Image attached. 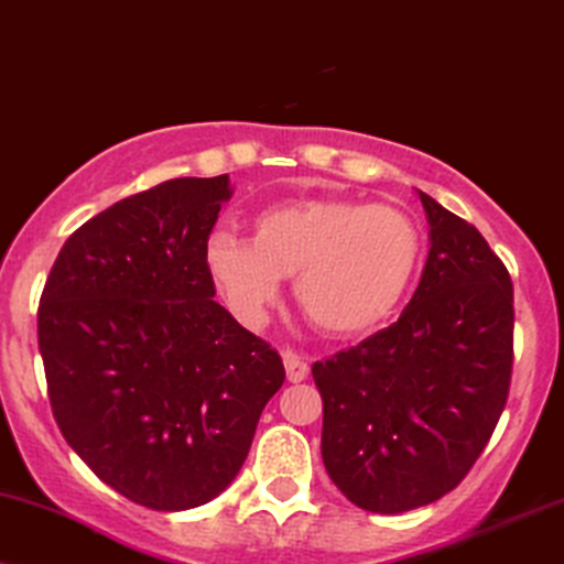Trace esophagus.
<instances>
[{
    "instance_id": "obj_1",
    "label": "esophagus",
    "mask_w": 564,
    "mask_h": 564,
    "mask_svg": "<svg viewBox=\"0 0 564 564\" xmlns=\"http://www.w3.org/2000/svg\"><path fill=\"white\" fill-rule=\"evenodd\" d=\"M284 369H288L290 382H303L308 377V364L303 361L301 356H295L293 350H288V354H284Z\"/></svg>"
}]
</instances>
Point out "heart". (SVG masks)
<instances>
[{
  "label": "heart",
  "mask_w": 564,
  "mask_h": 564,
  "mask_svg": "<svg viewBox=\"0 0 564 564\" xmlns=\"http://www.w3.org/2000/svg\"><path fill=\"white\" fill-rule=\"evenodd\" d=\"M422 263V231L393 205L314 197L271 205L253 240L218 229L205 245L210 280L242 319H258L295 276L303 316L333 337L382 327L406 301Z\"/></svg>",
  "instance_id": "1"
}]
</instances>
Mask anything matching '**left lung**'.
Here are the masks:
<instances>
[{"label": "left lung", "instance_id": "8db88e82", "mask_svg": "<svg viewBox=\"0 0 564 564\" xmlns=\"http://www.w3.org/2000/svg\"><path fill=\"white\" fill-rule=\"evenodd\" d=\"M420 197L430 256L399 322L311 367L327 475L377 514L454 491L491 441L512 382L509 271L473 224Z\"/></svg>", "mask_w": 564, "mask_h": 564}]
</instances>
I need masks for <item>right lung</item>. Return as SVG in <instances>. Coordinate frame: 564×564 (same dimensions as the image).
Listing matches in <instances>:
<instances>
[{
    "mask_svg": "<svg viewBox=\"0 0 564 564\" xmlns=\"http://www.w3.org/2000/svg\"><path fill=\"white\" fill-rule=\"evenodd\" d=\"M229 197L227 174L123 197L65 240L39 301L59 433L99 480L158 512L235 480L284 382L280 354L214 301L205 245Z\"/></svg>",
    "mask_w": 564,
    "mask_h": 564,
    "instance_id": "add662e5",
    "label": "right lung"
}]
</instances>
